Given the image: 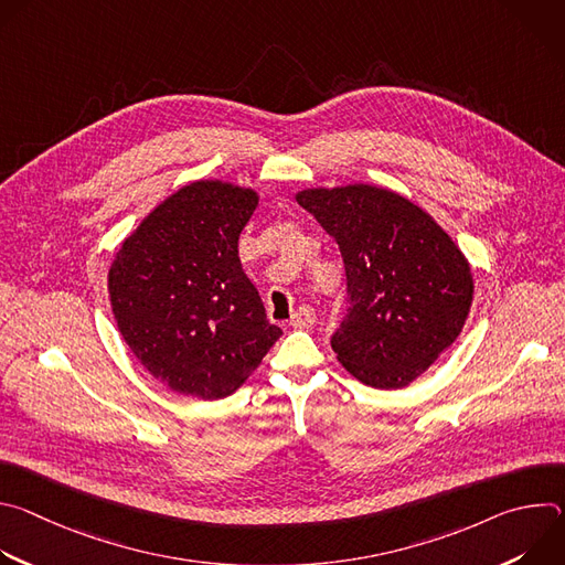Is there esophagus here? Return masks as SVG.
Here are the masks:
<instances>
[{"label":"esophagus","instance_id":"esophagus-1","mask_svg":"<svg viewBox=\"0 0 565 565\" xmlns=\"http://www.w3.org/2000/svg\"><path fill=\"white\" fill-rule=\"evenodd\" d=\"M315 324V310L310 306H299L292 317H290V327L292 329H310Z\"/></svg>","mask_w":565,"mask_h":565}]
</instances>
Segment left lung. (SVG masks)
<instances>
[{
	"label": "left lung",
	"instance_id": "left-lung-1",
	"mask_svg": "<svg viewBox=\"0 0 565 565\" xmlns=\"http://www.w3.org/2000/svg\"><path fill=\"white\" fill-rule=\"evenodd\" d=\"M297 203L342 253L338 360L375 388L412 384L462 331L473 297L467 259L427 212L382 188L306 190Z\"/></svg>",
	"mask_w": 565,
	"mask_h": 565
}]
</instances>
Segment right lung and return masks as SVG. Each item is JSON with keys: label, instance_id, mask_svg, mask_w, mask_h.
Wrapping results in <instances>:
<instances>
[{"label": "right lung", "instance_id": "right-lung-1", "mask_svg": "<svg viewBox=\"0 0 565 565\" xmlns=\"http://www.w3.org/2000/svg\"><path fill=\"white\" fill-rule=\"evenodd\" d=\"M255 207L253 190L196 181L160 203L111 264L122 340L177 393L230 395L281 335L238 262V234Z\"/></svg>", "mask_w": 565, "mask_h": 565}]
</instances>
